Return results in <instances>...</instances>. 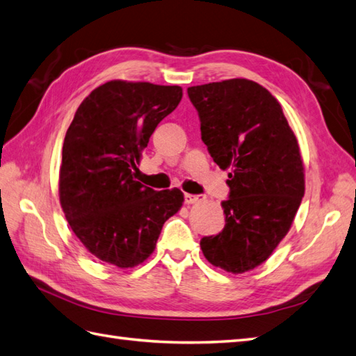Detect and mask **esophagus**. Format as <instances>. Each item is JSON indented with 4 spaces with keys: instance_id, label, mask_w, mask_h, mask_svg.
Listing matches in <instances>:
<instances>
[{
    "instance_id": "34e87169",
    "label": "esophagus",
    "mask_w": 356,
    "mask_h": 356,
    "mask_svg": "<svg viewBox=\"0 0 356 356\" xmlns=\"http://www.w3.org/2000/svg\"><path fill=\"white\" fill-rule=\"evenodd\" d=\"M203 198L200 197V195H194V194H185V203L186 204H194V203H198V202H202Z\"/></svg>"
}]
</instances>
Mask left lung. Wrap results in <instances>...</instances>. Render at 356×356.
I'll use <instances>...</instances> for the list:
<instances>
[{"instance_id": "8db88e82", "label": "left lung", "mask_w": 356, "mask_h": 356, "mask_svg": "<svg viewBox=\"0 0 356 356\" xmlns=\"http://www.w3.org/2000/svg\"><path fill=\"white\" fill-rule=\"evenodd\" d=\"M202 140L221 170L230 168L226 225L200 241L204 258L229 273L261 266L290 230L305 194L299 144L266 88L232 79L188 88Z\"/></svg>"}]
</instances>
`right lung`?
<instances>
[{
    "label": "right lung",
    "mask_w": 356,
    "mask_h": 356,
    "mask_svg": "<svg viewBox=\"0 0 356 356\" xmlns=\"http://www.w3.org/2000/svg\"><path fill=\"white\" fill-rule=\"evenodd\" d=\"M181 95L180 86L107 81L81 102L66 130L60 204L80 243L103 262L139 266L153 253L163 222L181 208L179 188L154 191L134 172Z\"/></svg>",
    "instance_id": "obj_1"
}]
</instances>
